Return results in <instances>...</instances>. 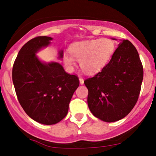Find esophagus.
<instances>
[{
    "label": "esophagus",
    "instance_id": "obj_1",
    "mask_svg": "<svg viewBox=\"0 0 156 156\" xmlns=\"http://www.w3.org/2000/svg\"><path fill=\"white\" fill-rule=\"evenodd\" d=\"M79 81H80V83L81 84H83V78H81V77H80L79 78Z\"/></svg>",
    "mask_w": 156,
    "mask_h": 156
}]
</instances>
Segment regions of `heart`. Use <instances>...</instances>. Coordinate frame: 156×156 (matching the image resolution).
I'll return each mask as SVG.
<instances>
[{
    "mask_svg": "<svg viewBox=\"0 0 156 156\" xmlns=\"http://www.w3.org/2000/svg\"><path fill=\"white\" fill-rule=\"evenodd\" d=\"M114 44L109 39H94L73 44L69 48L71 54L64 53L65 65L72 67L76 59L80 61V67L84 73L92 74L100 71L111 58Z\"/></svg>",
    "mask_w": 156,
    "mask_h": 156,
    "instance_id": "1",
    "label": "heart"
}]
</instances>
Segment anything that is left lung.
Segmentation results:
<instances>
[{"label": "left lung", "instance_id": "1", "mask_svg": "<svg viewBox=\"0 0 156 156\" xmlns=\"http://www.w3.org/2000/svg\"><path fill=\"white\" fill-rule=\"evenodd\" d=\"M143 76L137 50L129 40H123L101 72L84 80L93 115L107 122L128 115L138 101Z\"/></svg>", "mask_w": 156, "mask_h": 156}]
</instances>
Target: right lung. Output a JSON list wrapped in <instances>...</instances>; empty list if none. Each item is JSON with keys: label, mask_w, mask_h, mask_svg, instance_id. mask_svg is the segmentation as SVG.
Masks as SVG:
<instances>
[{"label": "right lung", "mask_w": 156, "mask_h": 156, "mask_svg": "<svg viewBox=\"0 0 156 156\" xmlns=\"http://www.w3.org/2000/svg\"><path fill=\"white\" fill-rule=\"evenodd\" d=\"M52 38L40 36L23 46L14 62L12 80L20 104L34 120L53 125L67 114L73 93L79 86L76 75L68 74L56 62L42 63L35 53ZM63 57V51L59 53Z\"/></svg>", "instance_id": "right-lung-1"}]
</instances>
